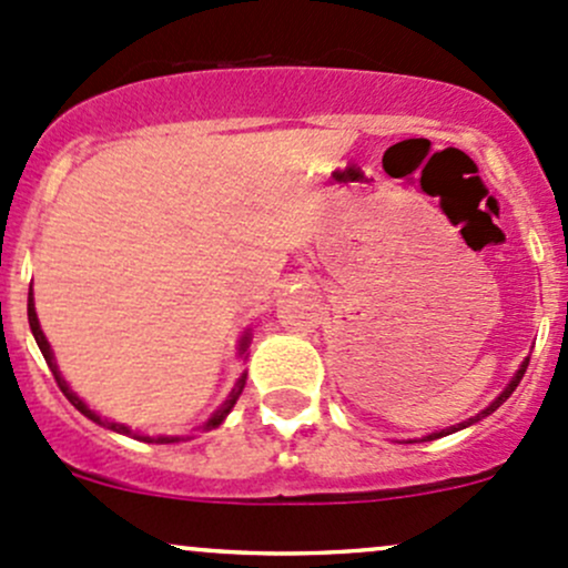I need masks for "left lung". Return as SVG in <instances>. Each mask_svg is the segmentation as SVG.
Returning <instances> with one entry per match:
<instances>
[{
  "instance_id": "8db88e82",
  "label": "left lung",
  "mask_w": 568,
  "mask_h": 568,
  "mask_svg": "<svg viewBox=\"0 0 568 568\" xmlns=\"http://www.w3.org/2000/svg\"><path fill=\"white\" fill-rule=\"evenodd\" d=\"M526 368H528V357H526V363H523V365H520V368H517V374H515V376H511V382H509V384H506V387H504V393H501V395H498V398H496V400H493V404H490V406H487V408H481V412L477 414V417L466 419V423H460V425H453V428H449V430H438V433H430V436H425V438H423V442H433V438H442V436H447V433H455V430H463V428H468V425L479 423V419H481V417H487V414H493V412H496V408H498V406H501V404H504V400H506V398H509V395H511V393H515V387H517V384H520V379H523V374H526Z\"/></svg>"
}]
</instances>
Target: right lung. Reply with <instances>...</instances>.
<instances>
[{
    "label": "right lung",
    "mask_w": 568,
    "mask_h": 568,
    "mask_svg": "<svg viewBox=\"0 0 568 568\" xmlns=\"http://www.w3.org/2000/svg\"><path fill=\"white\" fill-rule=\"evenodd\" d=\"M27 314H29V327H32V335H34V341H38V346H40V352H42V357H45V363H48V368H51V374H53V379H57V384H59V389H62V393L67 395V400H70L72 406L78 408V412L81 414H87L89 419H94V423H100V425H108V428L111 430H119V433H132L130 428H126V425H119V423H108V419H102L100 414H94L91 412V408L83 404L81 398H78L75 393H72L70 389V384L64 382V376H62V371H59V365H57V357H53V349H51V344H48V338L45 335H42V331H40V320H38V311H34V297H32V286H29V303H27ZM248 344H252V338H248V333H243V338H241V344H237V355H246V349H248ZM243 384H246V374H241L237 376V382H235V387H233V393L227 395V400H224L222 406L216 408V412L211 414V419L209 423L203 425L205 430H211V428H219V425L224 423V417H227L230 412H233V406H235V400L241 398V393H243ZM140 442H156V444H170V442H181L179 436H156V438H151V436H138Z\"/></svg>",
    "instance_id": "1"
}]
</instances>
